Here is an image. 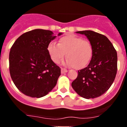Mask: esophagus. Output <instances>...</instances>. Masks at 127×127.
Returning <instances> with one entry per match:
<instances>
[{
    "instance_id": "34e87169",
    "label": "esophagus",
    "mask_w": 127,
    "mask_h": 127,
    "mask_svg": "<svg viewBox=\"0 0 127 127\" xmlns=\"http://www.w3.org/2000/svg\"><path fill=\"white\" fill-rule=\"evenodd\" d=\"M68 72L67 70L66 69V68H62V69H61V72H62V73H67Z\"/></svg>"
}]
</instances>
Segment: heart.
I'll return each instance as SVG.
<instances>
[{
    "mask_svg": "<svg viewBox=\"0 0 127 127\" xmlns=\"http://www.w3.org/2000/svg\"><path fill=\"white\" fill-rule=\"evenodd\" d=\"M51 59L59 63L65 57L67 58L65 64L80 69L87 66L93 55V46L90 42L72 34L63 36L59 44L51 42L47 46Z\"/></svg>",
    "mask_w": 127,
    "mask_h": 127,
    "instance_id": "obj_1",
    "label": "heart"
}]
</instances>
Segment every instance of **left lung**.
<instances>
[{
	"instance_id": "left-lung-1",
	"label": "left lung",
	"mask_w": 127,
	"mask_h": 127,
	"mask_svg": "<svg viewBox=\"0 0 127 127\" xmlns=\"http://www.w3.org/2000/svg\"><path fill=\"white\" fill-rule=\"evenodd\" d=\"M76 33L87 36L93 52L88 66L78 70L72 87L83 98H96L105 93L114 81L117 72V52L104 35L92 30Z\"/></svg>"
}]
</instances>
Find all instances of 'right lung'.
I'll return each instance as SVG.
<instances>
[{"instance_id":"obj_1","label":"right lung","mask_w":127,"mask_h":127,"mask_svg":"<svg viewBox=\"0 0 127 127\" xmlns=\"http://www.w3.org/2000/svg\"><path fill=\"white\" fill-rule=\"evenodd\" d=\"M55 37L50 30L35 29L20 36L11 47L10 75L16 87L25 95L40 98L56 85L61 69L47 50Z\"/></svg>"}]
</instances>
